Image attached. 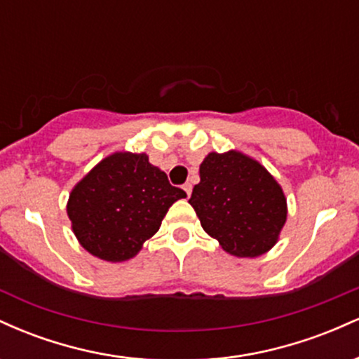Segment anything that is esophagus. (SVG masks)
<instances>
[{"mask_svg": "<svg viewBox=\"0 0 359 359\" xmlns=\"http://www.w3.org/2000/svg\"><path fill=\"white\" fill-rule=\"evenodd\" d=\"M184 191H185V194H187V197L191 196V192H192V184H184Z\"/></svg>", "mask_w": 359, "mask_h": 359, "instance_id": "obj_1", "label": "esophagus"}]
</instances>
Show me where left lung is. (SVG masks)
<instances>
[{
	"instance_id": "1",
	"label": "left lung",
	"mask_w": 359,
	"mask_h": 359,
	"mask_svg": "<svg viewBox=\"0 0 359 359\" xmlns=\"http://www.w3.org/2000/svg\"><path fill=\"white\" fill-rule=\"evenodd\" d=\"M189 204L204 231L234 257H259L277 243L287 203L277 180L238 151L209 154Z\"/></svg>"
}]
</instances>
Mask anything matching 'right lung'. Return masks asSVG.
I'll return each instance as SVG.
<instances>
[{"mask_svg": "<svg viewBox=\"0 0 359 359\" xmlns=\"http://www.w3.org/2000/svg\"><path fill=\"white\" fill-rule=\"evenodd\" d=\"M187 196L145 154H114L97 163L69 197L74 234L94 257L125 262L158 231L175 201Z\"/></svg>", "mask_w": 359, "mask_h": 359, "instance_id": "add662e5", "label": "right lung"}]
</instances>
